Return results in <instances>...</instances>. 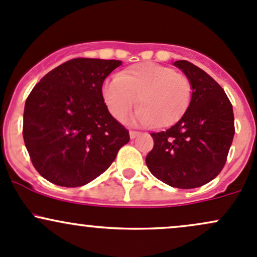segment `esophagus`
I'll list each match as a JSON object with an SVG mask.
<instances>
[{"mask_svg":"<svg viewBox=\"0 0 257 257\" xmlns=\"http://www.w3.org/2000/svg\"><path fill=\"white\" fill-rule=\"evenodd\" d=\"M139 135H140V132H137V131H132V130H131V131H130V139H131V140L136 139V137L139 136Z\"/></svg>","mask_w":257,"mask_h":257,"instance_id":"1","label":"esophagus"}]
</instances>
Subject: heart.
I'll list each match as a JSON object with an SVG mask.
<instances>
[{"instance_id": "b5f03b06", "label": "heart", "mask_w": 257, "mask_h": 257, "mask_svg": "<svg viewBox=\"0 0 257 257\" xmlns=\"http://www.w3.org/2000/svg\"><path fill=\"white\" fill-rule=\"evenodd\" d=\"M101 95L110 114L117 120L126 116L139 98L141 107L135 114V122L167 127L185 114L191 101L192 87L185 74L173 68L142 62L106 79Z\"/></svg>"}]
</instances>
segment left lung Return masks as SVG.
<instances>
[{"label":"left lung","mask_w":257,"mask_h":257,"mask_svg":"<svg viewBox=\"0 0 257 257\" xmlns=\"http://www.w3.org/2000/svg\"><path fill=\"white\" fill-rule=\"evenodd\" d=\"M192 87L190 105L167 131L154 132L153 150L146 157L157 179L178 189L209 183L224 167L234 137L233 106L223 88L194 63L174 62Z\"/></svg>","instance_id":"1"}]
</instances>
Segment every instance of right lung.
I'll return each instance as SVG.
<instances>
[{"mask_svg":"<svg viewBox=\"0 0 257 257\" xmlns=\"http://www.w3.org/2000/svg\"><path fill=\"white\" fill-rule=\"evenodd\" d=\"M120 65L117 60H70L30 92L23 139L34 168L50 183L65 187L90 183L130 141L101 95L105 78Z\"/></svg>","mask_w":257,"mask_h":257,"instance_id":"obj_1","label":"right lung"}]
</instances>
